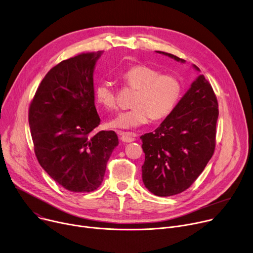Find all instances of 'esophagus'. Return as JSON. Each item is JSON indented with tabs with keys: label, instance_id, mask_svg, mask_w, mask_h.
I'll return each mask as SVG.
<instances>
[{
	"label": "esophagus",
	"instance_id": "1",
	"mask_svg": "<svg viewBox=\"0 0 253 253\" xmlns=\"http://www.w3.org/2000/svg\"><path fill=\"white\" fill-rule=\"evenodd\" d=\"M119 134L121 135V140L123 142H132L135 140V135L132 133H128V132H119Z\"/></svg>",
	"mask_w": 253,
	"mask_h": 253
}]
</instances>
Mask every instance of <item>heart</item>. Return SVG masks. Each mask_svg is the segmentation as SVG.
I'll list each match as a JSON object with an SVG mask.
<instances>
[{"mask_svg": "<svg viewBox=\"0 0 253 253\" xmlns=\"http://www.w3.org/2000/svg\"><path fill=\"white\" fill-rule=\"evenodd\" d=\"M123 80L137 90L133 109L122 112L110 122L116 129L140 127L148 120H161L170 115L181 95V82L171 74H162L156 68L146 65L133 66L124 72ZM98 103L108 110L117 108L116 93L109 82L98 83L95 89Z\"/></svg>", "mask_w": 253, "mask_h": 253, "instance_id": "1", "label": "heart"}]
</instances>
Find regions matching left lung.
<instances>
[{"instance_id":"8db88e82","label":"left lung","mask_w":253,"mask_h":253,"mask_svg":"<svg viewBox=\"0 0 253 253\" xmlns=\"http://www.w3.org/2000/svg\"><path fill=\"white\" fill-rule=\"evenodd\" d=\"M157 53L185 63L172 54ZM217 118L212 87L203 74H198L161 125L140 136L145 155L142 181L151 193L171 196L190 187L212 157Z\"/></svg>"}]
</instances>
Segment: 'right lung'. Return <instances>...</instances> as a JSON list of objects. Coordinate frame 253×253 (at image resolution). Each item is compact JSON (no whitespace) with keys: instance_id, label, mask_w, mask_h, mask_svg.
Instances as JSON below:
<instances>
[{"instance_id":"obj_1","label":"right lung","mask_w":253,"mask_h":253,"mask_svg":"<svg viewBox=\"0 0 253 253\" xmlns=\"http://www.w3.org/2000/svg\"><path fill=\"white\" fill-rule=\"evenodd\" d=\"M103 50L82 53L50 69L29 108L28 122L42 169L71 192H91L102 184L107 163L119 144L114 131L94 132L93 72Z\"/></svg>"}]
</instances>
